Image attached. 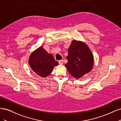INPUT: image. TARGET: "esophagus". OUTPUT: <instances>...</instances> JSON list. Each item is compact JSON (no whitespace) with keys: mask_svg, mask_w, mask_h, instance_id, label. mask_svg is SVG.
<instances>
[{"mask_svg":"<svg viewBox=\"0 0 121 121\" xmlns=\"http://www.w3.org/2000/svg\"><path fill=\"white\" fill-rule=\"evenodd\" d=\"M63 61H64V60H58V64H59L60 65L63 64Z\"/></svg>","mask_w":121,"mask_h":121,"instance_id":"esophagus-1","label":"esophagus"}]
</instances>
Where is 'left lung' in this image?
<instances>
[{
    "label": "left lung",
    "mask_w": 121,
    "mask_h": 121,
    "mask_svg": "<svg viewBox=\"0 0 121 121\" xmlns=\"http://www.w3.org/2000/svg\"><path fill=\"white\" fill-rule=\"evenodd\" d=\"M68 63L65 64L69 73L78 79L92 69L94 59L89 47L83 42L73 40L68 49Z\"/></svg>",
    "instance_id": "1"
}]
</instances>
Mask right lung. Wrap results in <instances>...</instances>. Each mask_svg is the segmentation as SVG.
<instances>
[{
	"mask_svg": "<svg viewBox=\"0 0 121 121\" xmlns=\"http://www.w3.org/2000/svg\"><path fill=\"white\" fill-rule=\"evenodd\" d=\"M29 64L35 73L42 77H46L52 72L53 67L58 65L52 54H48L41 46L33 52Z\"/></svg>",
	"mask_w": 121,
	"mask_h": 121,
	"instance_id": "add662e5",
	"label": "right lung"
}]
</instances>
